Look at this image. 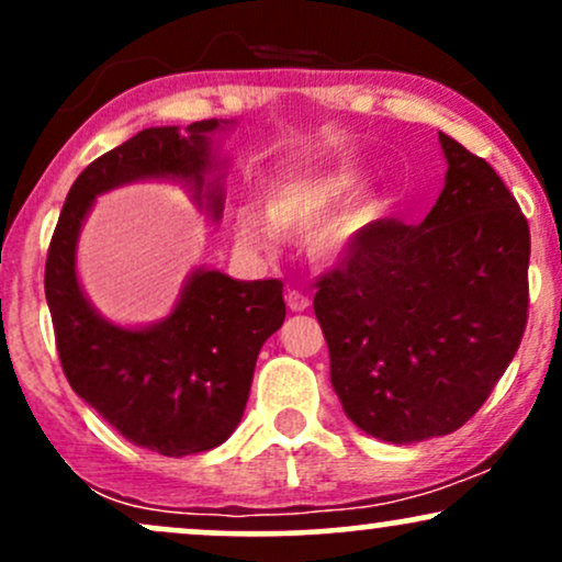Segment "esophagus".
Here are the masks:
<instances>
[{
	"instance_id": "34e87169",
	"label": "esophagus",
	"mask_w": 562,
	"mask_h": 562,
	"mask_svg": "<svg viewBox=\"0 0 562 562\" xmlns=\"http://www.w3.org/2000/svg\"><path fill=\"white\" fill-rule=\"evenodd\" d=\"M285 301H288L290 312H306V308L312 306V299H308L306 293H301V290H295V288L288 290Z\"/></svg>"
}]
</instances>
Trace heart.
<instances>
[{"label": "heart", "mask_w": 562, "mask_h": 562, "mask_svg": "<svg viewBox=\"0 0 562 562\" xmlns=\"http://www.w3.org/2000/svg\"><path fill=\"white\" fill-rule=\"evenodd\" d=\"M351 184L353 177H348V173H319V177H295L277 182L267 195V216L261 211L248 209V205L237 211V240L245 248L269 250L277 240V229L301 232L314 223L315 227L308 232L312 254L325 261L340 259L383 211V203L378 198L364 195L321 223L318 218L351 190Z\"/></svg>", "instance_id": "obj_1"}]
</instances>
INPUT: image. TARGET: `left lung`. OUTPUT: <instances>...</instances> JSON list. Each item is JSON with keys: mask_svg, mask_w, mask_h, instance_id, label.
<instances>
[{"mask_svg": "<svg viewBox=\"0 0 562 562\" xmlns=\"http://www.w3.org/2000/svg\"><path fill=\"white\" fill-rule=\"evenodd\" d=\"M438 139L447 184L425 222H372L314 282L344 412L393 443L462 428L505 375L528 322L524 211L486 160Z\"/></svg>", "mask_w": 562, "mask_h": 562, "instance_id": "8db88e82", "label": "left lung"}]
</instances>
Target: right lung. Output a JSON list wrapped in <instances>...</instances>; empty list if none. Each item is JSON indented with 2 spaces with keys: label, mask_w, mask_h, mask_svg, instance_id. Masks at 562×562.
Here are the masks:
<instances>
[{
  "label": "right lung",
  "mask_w": 562,
  "mask_h": 562,
  "mask_svg": "<svg viewBox=\"0 0 562 562\" xmlns=\"http://www.w3.org/2000/svg\"><path fill=\"white\" fill-rule=\"evenodd\" d=\"M227 121L142 128L79 173L63 205L44 267V293L70 389L126 441L164 457L209 451L240 423L263 340L285 322L280 280L240 282L198 269L171 317L124 330L97 317L76 280L79 227L94 195L145 177L192 179L211 171L209 134ZM222 214V190H209ZM200 200V195H198Z\"/></svg>",
  "instance_id": "add662e5"
}]
</instances>
